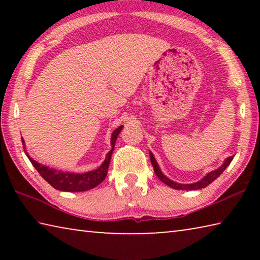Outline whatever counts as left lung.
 I'll list each match as a JSON object with an SVG mask.
<instances>
[{
	"label": "left lung",
	"mask_w": 260,
	"mask_h": 260,
	"mask_svg": "<svg viewBox=\"0 0 260 260\" xmlns=\"http://www.w3.org/2000/svg\"><path fill=\"white\" fill-rule=\"evenodd\" d=\"M149 155H150V160H151V164L153 166V171H155L156 175L158 177V179H160L161 182H164L167 186L173 188V189H178V190H196V189H202V188H205L206 186H209L211 182H213L215 179H217L220 174H221L223 171H225L228 165L231 164V161L233 160V156L228 157L223 161V164L218 167L217 170L214 171H211L208 174L205 175V177L202 178L201 180H199L197 182H193V183H178L173 181V180H171L166 177V175L161 172V170L159 169V166H158L157 161H156V158L155 156L152 155L151 151H149Z\"/></svg>",
	"instance_id": "left-lung-1"
}]
</instances>
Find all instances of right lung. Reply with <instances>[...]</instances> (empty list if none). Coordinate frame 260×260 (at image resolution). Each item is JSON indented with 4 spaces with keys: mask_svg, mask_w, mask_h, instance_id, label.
<instances>
[{
    "mask_svg": "<svg viewBox=\"0 0 260 260\" xmlns=\"http://www.w3.org/2000/svg\"><path fill=\"white\" fill-rule=\"evenodd\" d=\"M124 126H119L118 128L113 131L111 135V150L107 153L104 161L99 166L98 169L94 171H89V172L85 173H73V172H64V171L49 169L46 165H42L40 162L35 161L33 158H30L29 155L26 151L25 141L21 138V142H23L24 151L26 156L28 157L29 161L32 162V165L35 167V170L40 173L41 177L46 180V181L54 187L57 190L61 191H70V192H76V191H86L89 189H93L96 186L103 181L108 174V169L110 165V160H111L112 151L114 149V144H116V140L118 135Z\"/></svg>",
    "mask_w": 260,
    "mask_h": 260,
    "instance_id": "1",
    "label": "right lung"
}]
</instances>
